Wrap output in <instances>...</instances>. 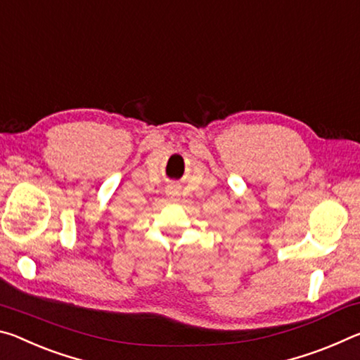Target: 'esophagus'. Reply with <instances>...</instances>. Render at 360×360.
<instances>
[{
  "label": "esophagus",
  "instance_id": "1",
  "mask_svg": "<svg viewBox=\"0 0 360 360\" xmlns=\"http://www.w3.org/2000/svg\"><path fill=\"white\" fill-rule=\"evenodd\" d=\"M167 198L170 199V201H175V199L179 198V191H176L175 188H169V190H167Z\"/></svg>",
  "mask_w": 360,
  "mask_h": 360
}]
</instances>
